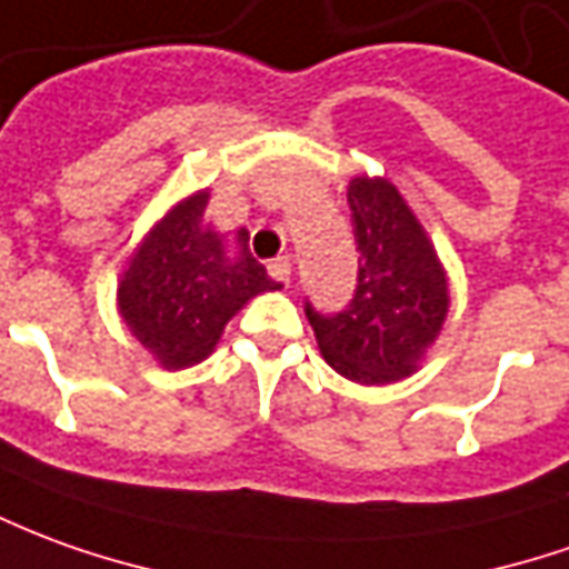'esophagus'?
I'll use <instances>...</instances> for the list:
<instances>
[{
	"mask_svg": "<svg viewBox=\"0 0 569 569\" xmlns=\"http://www.w3.org/2000/svg\"><path fill=\"white\" fill-rule=\"evenodd\" d=\"M269 276L281 281V284H288L293 276V266H291V257H276V260H269Z\"/></svg>",
	"mask_w": 569,
	"mask_h": 569,
	"instance_id": "obj_1",
	"label": "esophagus"
}]
</instances>
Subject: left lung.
<instances>
[{"mask_svg":"<svg viewBox=\"0 0 569 569\" xmlns=\"http://www.w3.org/2000/svg\"><path fill=\"white\" fill-rule=\"evenodd\" d=\"M359 284L343 312L307 307L322 359L362 387L411 378L425 366L449 316V276L430 234L399 188L383 176H352L347 186Z\"/></svg>","mask_w":569,"mask_h":569,"instance_id":"left-lung-1","label":"left lung"}]
</instances>
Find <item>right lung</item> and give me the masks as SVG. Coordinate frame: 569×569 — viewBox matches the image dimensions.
<instances>
[{
	"label": "right lung",
	"instance_id": "obj_1",
	"mask_svg": "<svg viewBox=\"0 0 569 569\" xmlns=\"http://www.w3.org/2000/svg\"><path fill=\"white\" fill-rule=\"evenodd\" d=\"M207 201L210 188L172 203L129 253L117 281L127 331L167 371L203 362L238 309L281 288L250 253L247 229L222 234L207 222Z\"/></svg>",
	"mask_w": 569,
	"mask_h": 569
}]
</instances>
